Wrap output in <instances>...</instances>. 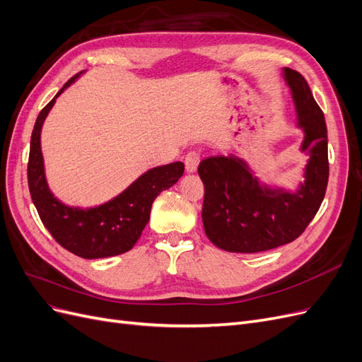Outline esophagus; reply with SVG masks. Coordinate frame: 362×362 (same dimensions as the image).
Here are the masks:
<instances>
[{
  "label": "esophagus",
  "mask_w": 362,
  "mask_h": 362,
  "mask_svg": "<svg viewBox=\"0 0 362 362\" xmlns=\"http://www.w3.org/2000/svg\"><path fill=\"white\" fill-rule=\"evenodd\" d=\"M201 161V156L199 152L196 151H190L187 156H185L184 158V164H185V170H187L189 173H193L196 172V169H198V164Z\"/></svg>",
  "instance_id": "obj_1"
}]
</instances>
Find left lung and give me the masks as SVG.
Segmentation results:
<instances>
[{
	"label": "left lung",
	"mask_w": 362,
	"mask_h": 362,
	"mask_svg": "<svg viewBox=\"0 0 362 362\" xmlns=\"http://www.w3.org/2000/svg\"><path fill=\"white\" fill-rule=\"evenodd\" d=\"M284 80L303 131L300 151L310 152L305 181L296 192H287L261 184L249 164L234 154L202 160L198 168L205 187L202 222L206 237L223 250L254 254L291 243L323 202L329 178L325 116L299 72L286 68Z\"/></svg>",
	"instance_id": "1"
}]
</instances>
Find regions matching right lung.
<instances>
[{
    "label": "right lung",
    "mask_w": 362,
    "mask_h": 362,
    "mask_svg": "<svg viewBox=\"0 0 362 362\" xmlns=\"http://www.w3.org/2000/svg\"><path fill=\"white\" fill-rule=\"evenodd\" d=\"M83 72L74 75L59 93L42 108L31 133L28 157V189L42 223L56 242L86 259L125 254L133 249L146 226L152 202L170 189L184 173V164L175 161L149 169L108 202L78 208L60 202L48 187L40 149V131L57 96Z\"/></svg>",
    "instance_id": "add662e5"
}]
</instances>
